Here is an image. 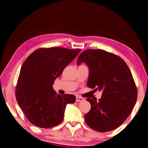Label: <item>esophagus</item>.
Wrapping results in <instances>:
<instances>
[{
  "label": "esophagus",
  "instance_id": "34e87169",
  "mask_svg": "<svg viewBox=\"0 0 148 148\" xmlns=\"http://www.w3.org/2000/svg\"><path fill=\"white\" fill-rule=\"evenodd\" d=\"M83 100H84V99L80 97H79V96H77V97H76V102H79Z\"/></svg>",
  "mask_w": 148,
  "mask_h": 148
}]
</instances>
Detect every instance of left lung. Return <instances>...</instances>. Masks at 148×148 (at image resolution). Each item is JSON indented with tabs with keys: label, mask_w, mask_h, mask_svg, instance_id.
<instances>
[{
	"label": "left lung",
	"mask_w": 148,
	"mask_h": 148,
	"mask_svg": "<svg viewBox=\"0 0 148 148\" xmlns=\"http://www.w3.org/2000/svg\"><path fill=\"white\" fill-rule=\"evenodd\" d=\"M83 62L90 69L88 87L103 91L99 101L86 99L91 109L85 115V122L99 132L115 130L129 116L137 100V88L129 67L120 57L101 49L83 51L77 65Z\"/></svg>",
	"instance_id": "obj_1"
}]
</instances>
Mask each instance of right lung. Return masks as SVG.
<instances>
[{
    "label": "right lung",
    "mask_w": 148,
    "mask_h": 148,
    "mask_svg": "<svg viewBox=\"0 0 148 148\" xmlns=\"http://www.w3.org/2000/svg\"><path fill=\"white\" fill-rule=\"evenodd\" d=\"M80 49L41 48L23 62L18 78L15 97L27 118L34 125L50 128L62 123L67 104L73 95H58L53 89L55 79L78 55Z\"/></svg>",
    "instance_id": "right-lung-1"
}]
</instances>
